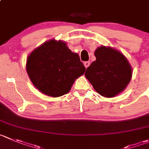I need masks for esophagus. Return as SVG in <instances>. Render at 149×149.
I'll use <instances>...</instances> for the list:
<instances>
[{
    "instance_id": "obj_1",
    "label": "esophagus",
    "mask_w": 149,
    "mask_h": 149,
    "mask_svg": "<svg viewBox=\"0 0 149 149\" xmlns=\"http://www.w3.org/2000/svg\"><path fill=\"white\" fill-rule=\"evenodd\" d=\"M84 65L85 68H87L89 66V65H90V62H89V61L84 62Z\"/></svg>"
}]
</instances>
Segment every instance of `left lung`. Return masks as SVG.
Returning a JSON list of instances; mask_svg holds the SVG:
<instances>
[{
	"mask_svg": "<svg viewBox=\"0 0 149 149\" xmlns=\"http://www.w3.org/2000/svg\"><path fill=\"white\" fill-rule=\"evenodd\" d=\"M96 60L86 68L85 76L97 93L113 97L123 92L130 81L132 69L122 53L102 46L95 50Z\"/></svg>",
	"mask_w": 149,
	"mask_h": 149,
	"instance_id": "1",
	"label": "left lung"
}]
</instances>
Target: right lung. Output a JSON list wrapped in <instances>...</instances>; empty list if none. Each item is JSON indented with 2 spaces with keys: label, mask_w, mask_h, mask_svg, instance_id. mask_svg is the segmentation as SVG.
I'll use <instances>...</instances> for the list:
<instances>
[{
  "label": "right lung",
  "mask_w": 149,
  "mask_h": 149,
  "mask_svg": "<svg viewBox=\"0 0 149 149\" xmlns=\"http://www.w3.org/2000/svg\"><path fill=\"white\" fill-rule=\"evenodd\" d=\"M26 70L32 83L40 92L57 97L67 94L86 68L79 54L72 52L65 42L52 39L30 53Z\"/></svg>",
  "instance_id": "add662e5"
}]
</instances>
